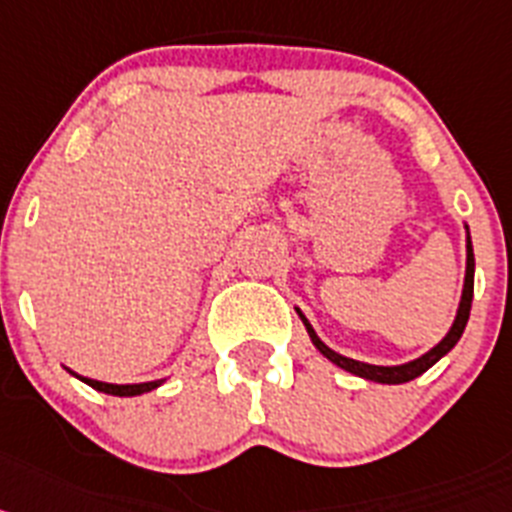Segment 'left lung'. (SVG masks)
I'll return each mask as SVG.
<instances>
[{"instance_id":"1","label":"left lung","mask_w":512,"mask_h":512,"mask_svg":"<svg viewBox=\"0 0 512 512\" xmlns=\"http://www.w3.org/2000/svg\"><path fill=\"white\" fill-rule=\"evenodd\" d=\"M471 299H474V250H471L469 226H466V278H464V291H461V301H459V311H456V319H453L451 330L446 332V337H443V340L438 342L435 348H430L428 353L420 355V358H415V361L402 363V366H373V363H363V361H353V358H345V355H340V353H335L332 348H327V345L319 340L317 332H314V327L309 324V319L301 314V309H296V311H299L301 322H304L306 332H309L311 342H314V348H317L319 353L327 358V361L335 363L337 368L353 373V376H361V379H366V381H376V384H407V381L422 376V373L428 371L430 366H435V363L441 361L443 355H446L448 350H451L453 345L461 340L466 322H469Z\"/></svg>"}]
</instances>
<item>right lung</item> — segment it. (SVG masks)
Segmentation results:
<instances>
[{"label":"right lung","instance_id":"1","mask_svg":"<svg viewBox=\"0 0 512 512\" xmlns=\"http://www.w3.org/2000/svg\"><path fill=\"white\" fill-rule=\"evenodd\" d=\"M71 376H77L79 381H84L87 386L92 389L102 391V394H113V397H139V394H146V391L157 389V386L164 384V379L157 381H144V384H105V381H95V379H87V376H79V373L69 371Z\"/></svg>","mask_w":512,"mask_h":512}]
</instances>
